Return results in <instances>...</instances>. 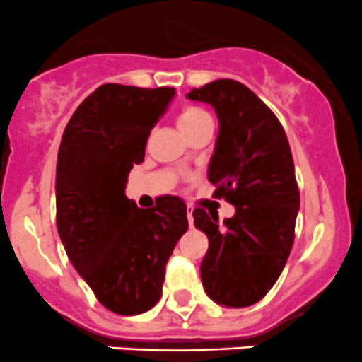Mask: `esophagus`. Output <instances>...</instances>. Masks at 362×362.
<instances>
[{"mask_svg":"<svg viewBox=\"0 0 362 362\" xmlns=\"http://www.w3.org/2000/svg\"><path fill=\"white\" fill-rule=\"evenodd\" d=\"M187 221H189V228H192V222H194V218H192V208H187Z\"/></svg>","mask_w":362,"mask_h":362,"instance_id":"34e87169","label":"esophagus"}]
</instances>
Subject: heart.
Here are the masks:
<instances>
[{"label":"heart","mask_w":362,"mask_h":362,"mask_svg":"<svg viewBox=\"0 0 362 362\" xmlns=\"http://www.w3.org/2000/svg\"><path fill=\"white\" fill-rule=\"evenodd\" d=\"M206 120H210V115L199 107H184L178 113V126L184 131V134L191 133L192 129L202 126Z\"/></svg>","instance_id":"b5f03b06"}]
</instances>
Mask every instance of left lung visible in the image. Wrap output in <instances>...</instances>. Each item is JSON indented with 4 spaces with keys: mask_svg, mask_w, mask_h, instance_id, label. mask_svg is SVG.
Here are the masks:
<instances>
[{
    "mask_svg": "<svg viewBox=\"0 0 362 362\" xmlns=\"http://www.w3.org/2000/svg\"><path fill=\"white\" fill-rule=\"evenodd\" d=\"M187 98L217 113L208 180L217 198L236 208L222 224L214 211H192L194 226L208 236L202 282L215 303L243 308L268 294L293 249L299 210L293 154L280 120L243 83L214 80Z\"/></svg>",
    "mask_w": 362,
    "mask_h": 362,
    "instance_id": "8db88e82",
    "label": "left lung"
}]
</instances>
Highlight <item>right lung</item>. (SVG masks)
Returning <instances> with one entry per match:
<instances>
[{
    "instance_id": "add662e5",
    "label": "right lung",
    "mask_w": 362,
    "mask_h": 362,
    "mask_svg": "<svg viewBox=\"0 0 362 362\" xmlns=\"http://www.w3.org/2000/svg\"><path fill=\"white\" fill-rule=\"evenodd\" d=\"M173 96V87L100 86L71 115L57 152V233L73 268L119 315L159 301L168 259L189 228L177 196H160L147 210L126 196L127 175L144 163L148 134Z\"/></svg>"
}]
</instances>
